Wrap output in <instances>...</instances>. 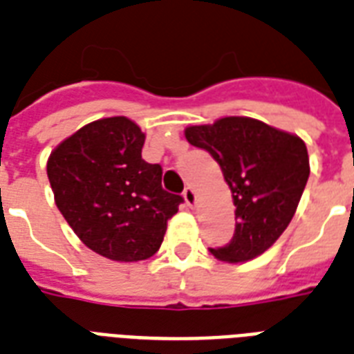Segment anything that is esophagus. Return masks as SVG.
<instances>
[{
  "instance_id": "esophagus-1",
  "label": "esophagus",
  "mask_w": 354,
  "mask_h": 354,
  "mask_svg": "<svg viewBox=\"0 0 354 354\" xmlns=\"http://www.w3.org/2000/svg\"><path fill=\"white\" fill-rule=\"evenodd\" d=\"M183 200H185V204L189 207H193L196 204V193H194L193 187H185V191H183Z\"/></svg>"
}]
</instances>
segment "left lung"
Returning a JSON list of instances; mask_svg holds the SVG:
<instances>
[{
	"label": "left lung",
	"instance_id": "1",
	"mask_svg": "<svg viewBox=\"0 0 354 354\" xmlns=\"http://www.w3.org/2000/svg\"><path fill=\"white\" fill-rule=\"evenodd\" d=\"M185 138L213 156L233 193V239L209 252L226 263L266 252L290 224L307 185L310 167L303 139L252 118L189 127Z\"/></svg>",
	"mask_w": 354,
	"mask_h": 354
}]
</instances>
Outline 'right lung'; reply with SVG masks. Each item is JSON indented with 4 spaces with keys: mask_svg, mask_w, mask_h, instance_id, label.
<instances>
[{
    "mask_svg": "<svg viewBox=\"0 0 354 354\" xmlns=\"http://www.w3.org/2000/svg\"><path fill=\"white\" fill-rule=\"evenodd\" d=\"M145 133L127 118L86 124L47 160L64 218L102 257L133 263L160 250L183 198L161 187V167L141 158Z\"/></svg>",
    "mask_w": 354,
    "mask_h": 354,
    "instance_id": "add662e5",
    "label": "right lung"
}]
</instances>
